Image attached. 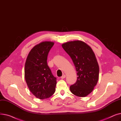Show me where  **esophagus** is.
<instances>
[{
    "mask_svg": "<svg viewBox=\"0 0 121 121\" xmlns=\"http://www.w3.org/2000/svg\"><path fill=\"white\" fill-rule=\"evenodd\" d=\"M66 78V75L65 74H63L62 77H61V79H64V78Z\"/></svg>",
    "mask_w": 121,
    "mask_h": 121,
    "instance_id": "esophagus-1",
    "label": "esophagus"
}]
</instances>
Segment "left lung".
I'll return each instance as SVG.
<instances>
[{
	"mask_svg": "<svg viewBox=\"0 0 121 121\" xmlns=\"http://www.w3.org/2000/svg\"><path fill=\"white\" fill-rule=\"evenodd\" d=\"M62 46L72 58L78 76L69 89L75 96L85 97L92 92L98 81L99 66L96 56L91 48L81 41L68 42Z\"/></svg>",
	"mask_w": 121,
	"mask_h": 121,
	"instance_id": "obj_1",
	"label": "left lung"
}]
</instances>
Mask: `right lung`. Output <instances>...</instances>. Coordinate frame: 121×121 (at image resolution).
<instances>
[{"label": "right lung", "instance_id": "add662e5", "mask_svg": "<svg viewBox=\"0 0 121 121\" xmlns=\"http://www.w3.org/2000/svg\"><path fill=\"white\" fill-rule=\"evenodd\" d=\"M54 42H43L29 52L24 67V78L30 92L39 99L48 98L54 93L56 78L47 64V58Z\"/></svg>", "mask_w": 121, "mask_h": 121}]
</instances>
